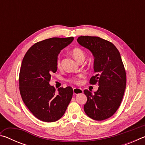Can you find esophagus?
Masks as SVG:
<instances>
[{
    "mask_svg": "<svg viewBox=\"0 0 145 145\" xmlns=\"http://www.w3.org/2000/svg\"><path fill=\"white\" fill-rule=\"evenodd\" d=\"M73 93H74L75 95H77V94H79V93H83V90L81 89V88H74L73 89Z\"/></svg>",
    "mask_w": 145,
    "mask_h": 145,
    "instance_id": "obj_1",
    "label": "esophagus"
}]
</instances>
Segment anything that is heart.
<instances>
[{
	"instance_id": "1",
	"label": "heart",
	"mask_w": 145,
	"mask_h": 145,
	"mask_svg": "<svg viewBox=\"0 0 145 145\" xmlns=\"http://www.w3.org/2000/svg\"><path fill=\"white\" fill-rule=\"evenodd\" d=\"M72 54L73 57H74V58L78 61V62L82 59H84L85 53L82 49H80L79 48H73L72 50ZM56 65H57V67L59 68L61 67V56H58L57 60H56ZM82 77L83 75L82 74L71 76L69 78H68L67 80L69 82L72 83V84H78L80 83V78Z\"/></svg>"
}]
</instances>
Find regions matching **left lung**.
Masks as SVG:
<instances>
[{
	"label": "left lung",
	"mask_w": 145,
	"mask_h": 145,
	"mask_svg": "<svg viewBox=\"0 0 145 145\" xmlns=\"http://www.w3.org/2000/svg\"><path fill=\"white\" fill-rule=\"evenodd\" d=\"M77 41L94 56L96 75L89 83L99 86L95 94L84 90L88 99L84 111L97 121L109 118L119 108L126 88V72L120 54L111 42L97 36H79Z\"/></svg>",
	"instance_id": "1"
}]
</instances>
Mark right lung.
<instances>
[{
	"label": "right lung",
	"instance_id": "right-lung-1",
	"mask_svg": "<svg viewBox=\"0 0 145 145\" xmlns=\"http://www.w3.org/2000/svg\"><path fill=\"white\" fill-rule=\"evenodd\" d=\"M73 37L52 38L39 41L29 49L19 73V89L24 104L36 118L45 122L57 121L72 100L73 89L50 86L51 75L57 71L56 60Z\"/></svg>",
	"mask_w": 145,
	"mask_h": 145
}]
</instances>
